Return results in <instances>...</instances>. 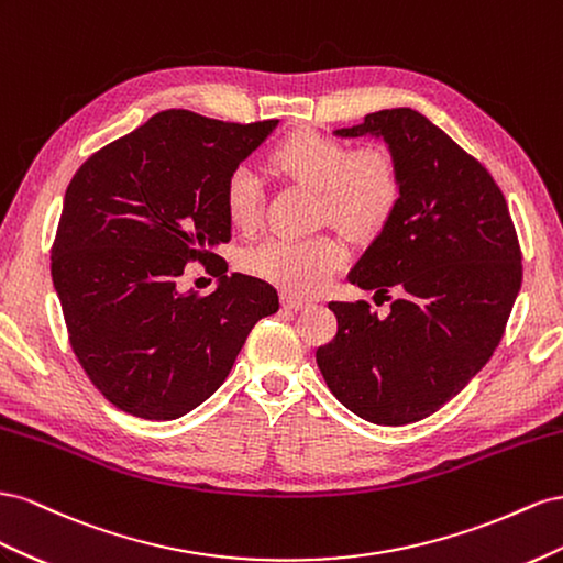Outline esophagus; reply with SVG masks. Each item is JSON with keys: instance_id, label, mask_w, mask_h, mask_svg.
<instances>
[{"instance_id": "obj_1", "label": "esophagus", "mask_w": 563, "mask_h": 563, "mask_svg": "<svg viewBox=\"0 0 563 563\" xmlns=\"http://www.w3.org/2000/svg\"><path fill=\"white\" fill-rule=\"evenodd\" d=\"M283 307L285 309H290V311H301V309H307V307H311V301H307V299H301V297H295V295H283Z\"/></svg>"}]
</instances>
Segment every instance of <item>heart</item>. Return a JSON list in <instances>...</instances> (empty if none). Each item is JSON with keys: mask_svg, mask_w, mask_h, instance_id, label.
<instances>
[{"mask_svg": "<svg viewBox=\"0 0 563 563\" xmlns=\"http://www.w3.org/2000/svg\"><path fill=\"white\" fill-rule=\"evenodd\" d=\"M287 176L320 190L323 217L353 235H373L394 214L400 181L394 159L384 151H353L349 143L318 132H295L271 153ZM223 205L238 231H254L262 221L264 184L252 167H235L223 184ZM349 250L334 235L268 238L243 254V268L280 287L309 297L323 290L344 268Z\"/></svg>", "mask_w": 563, "mask_h": 563, "instance_id": "obj_1", "label": "heart"}]
</instances>
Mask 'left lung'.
<instances>
[{
    "instance_id": "left-lung-1",
    "label": "left lung",
    "mask_w": 563,
    "mask_h": 563,
    "mask_svg": "<svg viewBox=\"0 0 563 563\" xmlns=\"http://www.w3.org/2000/svg\"><path fill=\"white\" fill-rule=\"evenodd\" d=\"M340 139L387 143L400 198L349 283L398 299L330 301L334 340L316 351L330 391L373 424L424 420L457 396L500 344L521 287V250L486 167L412 108L377 110Z\"/></svg>"
}]
</instances>
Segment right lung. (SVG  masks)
I'll use <instances>...</instances> for the list:
<instances>
[{"label":"right lung","mask_w":563,"mask_h":563,"mask_svg":"<svg viewBox=\"0 0 563 563\" xmlns=\"http://www.w3.org/2000/svg\"><path fill=\"white\" fill-rule=\"evenodd\" d=\"M278 120L235 124L165 110L93 153L66 190L52 278L70 346L112 406L176 420L229 377L256 320L278 292L231 273L223 184ZM218 268L212 296L181 294L188 261Z\"/></svg>","instance_id":"obj_1"}]
</instances>
